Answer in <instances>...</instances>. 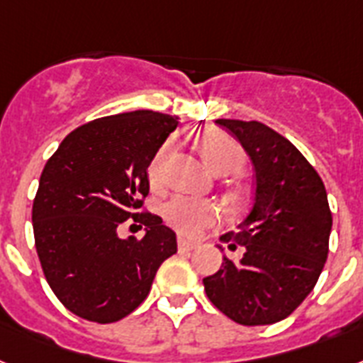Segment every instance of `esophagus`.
I'll use <instances>...</instances> for the list:
<instances>
[{
  "label": "esophagus",
  "mask_w": 363,
  "mask_h": 363,
  "mask_svg": "<svg viewBox=\"0 0 363 363\" xmlns=\"http://www.w3.org/2000/svg\"><path fill=\"white\" fill-rule=\"evenodd\" d=\"M199 247V245H196V242H191V241H187V239H182L179 238L178 239V250L179 252H191V250H194V248Z\"/></svg>",
  "instance_id": "1"
}]
</instances>
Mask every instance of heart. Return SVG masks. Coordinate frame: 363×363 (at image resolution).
I'll return each mask as SVG.
<instances>
[{
  "instance_id": "1",
  "label": "heart",
  "mask_w": 363,
  "mask_h": 363,
  "mask_svg": "<svg viewBox=\"0 0 363 363\" xmlns=\"http://www.w3.org/2000/svg\"><path fill=\"white\" fill-rule=\"evenodd\" d=\"M193 146L208 164L211 172L218 176L235 174L245 164V152L238 140L217 128H202L191 137ZM172 145L164 143L148 164V182L160 189L164 179V164L169 160ZM164 220L184 238H196L218 220V208L213 202L189 196H176L163 208Z\"/></svg>"
}]
</instances>
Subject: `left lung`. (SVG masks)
I'll list each match as a JSON object with an SVG mask.
<instances>
[{"label":"left lung","instance_id":"8db88e82","mask_svg":"<svg viewBox=\"0 0 363 363\" xmlns=\"http://www.w3.org/2000/svg\"><path fill=\"white\" fill-rule=\"evenodd\" d=\"M241 143L256 170L254 202L220 241L245 254L224 256L203 278L206 295L239 325H272L291 315L315 287L328 256L332 213L315 169L295 146L262 122L218 118ZM220 248V247H218Z\"/></svg>","mask_w":363,"mask_h":363}]
</instances>
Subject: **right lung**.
I'll use <instances>...</instances> for the list:
<instances>
[{"mask_svg":"<svg viewBox=\"0 0 363 363\" xmlns=\"http://www.w3.org/2000/svg\"><path fill=\"white\" fill-rule=\"evenodd\" d=\"M176 125L178 116L146 109L96 118L67 135L42 170L35 247L52 291L81 319L106 325L130 315L178 250L161 217L139 213L150 161ZM128 218L147 226L145 238L118 235Z\"/></svg>","mask_w":363,"mask_h":363,"instance_id":"right-lung-1","label":"right lung"}]
</instances>
